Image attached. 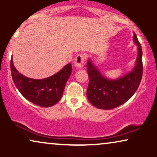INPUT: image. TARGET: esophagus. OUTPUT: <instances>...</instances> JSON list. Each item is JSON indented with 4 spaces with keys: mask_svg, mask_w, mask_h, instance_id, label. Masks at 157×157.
<instances>
[{
    "mask_svg": "<svg viewBox=\"0 0 157 157\" xmlns=\"http://www.w3.org/2000/svg\"><path fill=\"white\" fill-rule=\"evenodd\" d=\"M86 58V55L83 54V53L78 54L76 56L75 59V64L76 65V66L78 67H82Z\"/></svg>",
    "mask_w": 157,
    "mask_h": 157,
    "instance_id": "1",
    "label": "esophagus"
}]
</instances>
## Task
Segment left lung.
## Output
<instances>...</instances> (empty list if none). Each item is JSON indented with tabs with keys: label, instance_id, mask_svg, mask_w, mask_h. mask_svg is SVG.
<instances>
[{
	"label": "left lung",
	"instance_id": "obj_1",
	"mask_svg": "<svg viewBox=\"0 0 157 157\" xmlns=\"http://www.w3.org/2000/svg\"><path fill=\"white\" fill-rule=\"evenodd\" d=\"M133 39L138 46L137 63L134 70L123 78L109 80L102 76L92 62L88 60L86 71L89 85L86 96L94 106L104 110L116 108L129 100L138 89L143 73L142 51L135 33Z\"/></svg>",
	"mask_w": 157,
	"mask_h": 157
}]
</instances>
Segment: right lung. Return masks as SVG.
Segmentation results:
<instances>
[{
  "label": "right lung",
  "instance_id": "add662e5",
  "mask_svg": "<svg viewBox=\"0 0 157 157\" xmlns=\"http://www.w3.org/2000/svg\"><path fill=\"white\" fill-rule=\"evenodd\" d=\"M12 78L22 95L35 105L41 107H50L61 99L63 93L72 72V65H65L54 75L43 79L27 78L18 72L10 60Z\"/></svg>",
  "mask_w": 157,
  "mask_h": 157
}]
</instances>
